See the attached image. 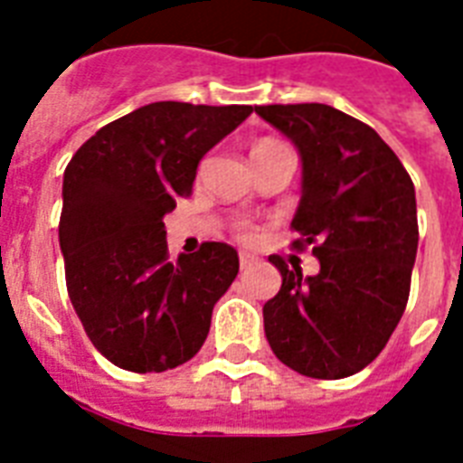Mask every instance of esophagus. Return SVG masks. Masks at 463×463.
Masks as SVG:
<instances>
[{"mask_svg":"<svg viewBox=\"0 0 463 463\" xmlns=\"http://www.w3.org/2000/svg\"><path fill=\"white\" fill-rule=\"evenodd\" d=\"M254 261H257V257H254V254H250V252H240V267H242V269L252 267Z\"/></svg>","mask_w":463,"mask_h":463,"instance_id":"34e87169","label":"esophagus"}]
</instances>
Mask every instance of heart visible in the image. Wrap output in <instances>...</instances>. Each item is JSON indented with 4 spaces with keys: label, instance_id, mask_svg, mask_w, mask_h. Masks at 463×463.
I'll return each instance as SVG.
<instances>
[{
    "label": "heart",
    "instance_id": "b5f03b06",
    "mask_svg": "<svg viewBox=\"0 0 463 463\" xmlns=\"http://www.w3.org/2000/svg\"><path fill=\"white\" fill-rule=\"evenodd\" d=\"M276 144H279L276 139H257L252 144V154H254V151H261V148L276 146ZM250 235H252V231H250V228H242V238H250Z\"/></svg>",
    "mask_w": 463,
    "mask_h": 463
}]
</instances>
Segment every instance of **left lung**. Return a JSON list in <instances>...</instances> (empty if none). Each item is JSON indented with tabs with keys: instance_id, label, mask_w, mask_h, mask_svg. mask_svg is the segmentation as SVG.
Wrapping results in <instances>:
<instances>
[{
	"instance_id": "1",
	"label": "left lung",
	"mask_w": 463,
	"mask_h": 463,
	"mask_svg": "<svg viewBox=\"0 0 463 463\" xmlns=\"http://www.w3.org/2000/svg\"><path fill=\"white\" fill-rule=\"evenodd\" d=\"M303 160L293 245H312L319 274L290 271L264 305L276 358L315 380L370 365L402 319L418 252L416 189L406 167L365 122L322 103L260 105Z\"/></svg>"
}]
</instances>
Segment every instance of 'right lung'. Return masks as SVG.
<instances>
[{"label": "right lung", "instance_id": "right-lung-1", "mask_svg": "<svg viewBox=\"0 0 463 463\" xmlns=\"http://www.w3.org/2000/svg\"><path fill=\"white\" fill-rule=\"evenodd\" d=\"M250 112L252 105L160 100L98 129L69 160L60 216L69 300L112 365L173 370L209 336L238 252L203 242L173 261L163 216L192 194L203 154Z\"/></svg>", "mask_w": 463, "mask_h": 463}]
</instances>
